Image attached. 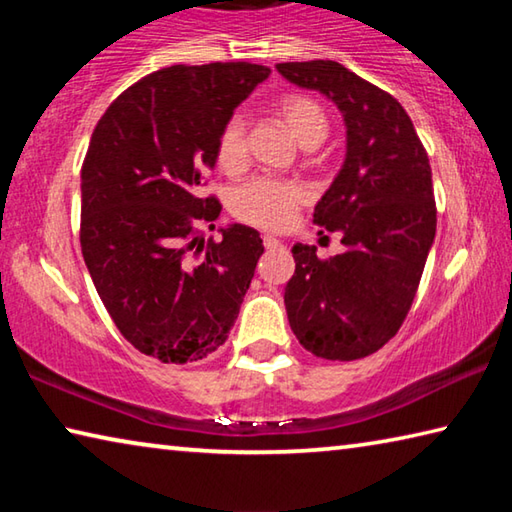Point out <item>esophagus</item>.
I'll return each mask as SVG.
<instances>
[{
  "instance_id": "obj_1",
  "label": "esophagus",
  "mask_w": 512,
  "mask_h": 512,
  "mask_svg": "<svg viewBox=\"0 0 512 512\" xmlns=\"http://www.w3.org/2000/svg\"><path fill=\"white\" fill-rule=\"evenodd\" d=\"M282 239H277L273 235H264V248H280Z\"/></svg>"
}]
</instances>
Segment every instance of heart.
Wrapping results in <instances>:
<instances>
[{"label": "heart", "instance_id": "obj_1", "mask_svg": "<svg viewBox=\"0 0 512 512\" xmlns=\"http://www.w3.org/2000/svg\"><path fill=\"white\" fill-rule=\"evenodd\" d=\"M280 117L289 131L302 146H316L327 135V115L316 99L305 94H291L280 101ZM248 140H246V117L235 112L221 126L216 140V160L225 171H237L246 164ZM305 192L298 185L284 183L275 178H253L241 185L232 196V212L241 221L259 225L268 230H282L293 223L298 205Z\"/></svg>", "mask_w": 512, "mask_h": 512}]
</instances>
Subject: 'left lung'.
Instances as JSON below:
<instances>
[{
  "label": "left lung",
  "instance_id": "left-lung-1",
  "mask_svg": "<svg viewBox=\"0 0 512 512\" xmlns=\"http://www.w3.org/2000/svg\"><path fill=\"white\" fill-rule=\"evenodd\" d=\"M275 67L325 94L345 121L343 167L314 207V223L341 232L345 253L318 259L316 246H293L289 325L320 359H363L402 327L436 237L427 151L400 101L341 63Z\"/></svg>",
  "mask_w": 512,
  "mask_h": 512
}]
</instances>
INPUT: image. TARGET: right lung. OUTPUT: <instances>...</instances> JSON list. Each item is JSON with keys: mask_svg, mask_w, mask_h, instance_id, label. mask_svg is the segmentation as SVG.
Returning <instances> with one entry per match:
<instances>
[{"mask_svg": "<svg viewBox=\"0 0 512 512\" xmlns=\"http://www.w3.org/2000/svg\"><path fill=\"white\" fill-rule=\"evenodd\" d=\"M250 63L158 69L103 112L81 169V250L124 339L162 363L205 359L228 339L264 246L248 225L201 239L221 214L201 196L216 140L268 79Z\"/></svg>", "mask_w": 512, "mask_h": 512, "instance_id": "add662e5", "label": "right lung"}]
</instances>
